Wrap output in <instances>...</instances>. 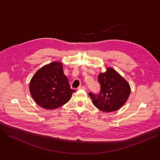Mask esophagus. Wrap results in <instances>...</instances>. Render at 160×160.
I'll use <instances>...</instances> for the list:
<instances>
[{
	"label": "esophagus",
	"mask_w": 160,
	"mask_h": 160,
	"mask_svg": "<svg viewBox=\"0 0 160 160\" xmlns=\"http://www.w3.org/2000/svg\"><path fill=\"white\" fill-rule=\"evenodd\" d=\"M78 90H86V88L84 86H80L78 88Z\"/></svg>",
	"instance_id": "obj_1"
}]
</instances>
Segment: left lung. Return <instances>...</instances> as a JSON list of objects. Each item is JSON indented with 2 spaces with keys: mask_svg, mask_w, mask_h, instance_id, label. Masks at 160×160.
I'll use <instances>...</instances> for the list:
<instances>
[{
  "mask_svg": "<svg viewBox=\"0 0 160 160\" xmlns=\"http://www.w3.org/2000/svg\"><path fill=\"white\" fill-rule=\"evenodd\" d=\"M100 92L89 93L93 105L102 111L111 112L120 109L128 100L131 90L127 81L112 68L98 76Z\"/></svg>",
  "mask_w": 160,
  "mask_h": 160,
  "instance_id": "left-lung-1",
  "label": "left lung"
}]
</instances>
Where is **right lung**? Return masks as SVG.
Instances as JSON below:
<instances>
[{"mask_svg": "<svg viewBox=\"0 0 160 160\" xmlns=\"http://www.w3.org/2000/svg\"><path fill=\"white\" fill-rule=\"evenodd\" d=\"M29 89L35 102L51 110L68 102L76 92L70 88L60 62L51 63L38 70L30 81Z\"/></svg>", "mask_w": 160, "mask_h": 160, "instance_id": "add662e5", "label": "right lung"}]
</instances>
